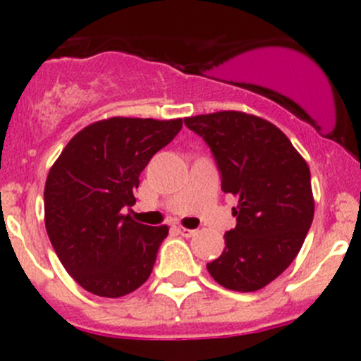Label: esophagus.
Returning a JSON list of instances; mask_svg holds the SVG:
<instances>
[{
	"label": "esophagus",
	"mask_w": 361,
	"mask_h": 361,
	"mask_svg": "<svg viewBox=\"0 0 361 361\" xmlns=\"http://www.w3.org/2000/svg\"><path fill=\"white\" fill-rule=\"evenodd\" d=\"M173 227H175V231H176V233L183 235V238H192V235L197 234V231H193V229H185V227H181V226H176V224H175V226H173Z\"/></svg>",
	"instance_id": "obj_1"
}]
</instances>
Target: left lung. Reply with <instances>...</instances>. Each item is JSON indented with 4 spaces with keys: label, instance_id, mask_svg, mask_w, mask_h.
Instances as JSON below:
<instances>
[{
    "label": "left lung",
    "instance_id": "left-lung-1",
    "mask_svg": "<svg viewBox=\"0 0 361 361\" xmlns=\"http://www.w3.org/2000/svg\"><path fill=\"white\" fill-rule=\"evenodd\" d=\"M185 126L210 146L222 192L238 198V224L207 270L222 287L256 292L287 270L312 224L307 163L279 127L256 115L224 110L186 117Z\"/></svg>",
    "mask_w": 361,
    "mask_h": 361
}]
</instances>
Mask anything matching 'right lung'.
Masks as SVG:
<instances>
[{
    "mask_svg": "<svg viewBox=\"0 0 361 361\" xmlns=\"http://www.w3.org/2000/svg\"><path fill=\"white\" fill-rule=\"evenodd\" d=\"M183 120L111 117L90 123L62 149L44 188V221L62 267L82 288L117 299L151 275L168 226H144L126 207L151 157Z\"/></svg>",
    "mask_w": 361,
    "mask_h": 361,
    "instance_id": "obj_1",
    "label": "right lung"
}]
</instances>
